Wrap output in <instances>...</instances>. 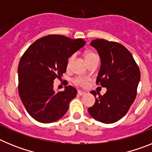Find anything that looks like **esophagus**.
I'll use <instances>...</instances> for the list:
<instances>
[{"label":"esophagus","mask_w":152,"mask_h":152,"mask_svg":"<svg viewBox=\"0 0 152 152\" xmlns=\"http://www.w3.org/2000/svg\"><path fill=\"white\" fill-rule=\"evenodd\" d=\"M85 94H86V93L84 92V91H77V94H78L79 96H82V95H84Z\"/></svg>","instance_id":"1"}]
</instances>
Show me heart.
I'll return each instance as SVG.
<instances>
[{"instance_id":"b5f03b06","label":"heart","mask_w":152,"mask_h":152,"mask_svg":"<svg viewBox=\"0 0 152 152\" xmlns=\"http://www.w3.org/2000/svg\"><path fill=\"white\" fill-rule=\"evenodd\" d=\"M74 57L75 56H72L71 57H69L68 60V63H67V66L69 67L70 64L73 60ZM84 58H85L86 61L88 63H90L91 61H92L93 60L97 58L98 56L96 53H94V52H91V51H88V52H86L85 54H84ZM88 82H89V79L86 77H81V76H78V77H76L74 78L73 83L75 85L78 86V87H81V88H84L86 86L88 85Z\"/></svg>"}]
</instances>
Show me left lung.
<instances>
[{"mask_svg": "<svg viewBox=\"0 0 152 152\" xmlns=\"http://www.w3.org/2000/svg\"><path fill=\"white\" fill-rule=\"evenodd\" d=\"M91 45L97 50L101 59L96 84L107 91L98 96L96 91H91L96 101L88 113L97 121L113 123L127 113L135 100L140 70L129 51L121 44L97 39Z\"/></svg>", "mask_w": 152, "mask_h": 152, "instance_id": "obj_1", "label": "left lung"}]
</instances>
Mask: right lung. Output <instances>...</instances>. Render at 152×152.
I'll use <instances>...</instances> for the list:
<instances>
[{
  "mask_svg": "<svg viewBox=\"0 0 152 152\" xmlns=\"http://www.w3.org/2000/svg\"><path fill=\"white\" fill-rule=\"evenodd\" d=\"M83 39L48 35L35 41L18 65V91L28 113L36 121L50 123L64 116L77 95L72 86L55 92L56 78L66 72L68 58L85 45Z\"/></svg>",
  "mask_w": 152,
  "mask_h": 152,
  "instance_id": "right-lung-1",
  "label": "right lung"
}]
</instances>
